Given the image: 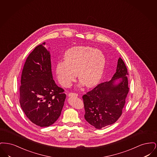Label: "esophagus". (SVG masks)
Instances as JSON below:
<instances>
[{
    "mask_svg": "<svg viewBox=\"0 0 157 157\" xmlns=\"http://www.w3.org/2000/svg\"><path fill=\"white\" fill-rule=\"evenodd\" d=\"M68 97H78V95L77 94H75V93H69V94H68Z\"/></svg>",
    "mask_w": 157,
    "mask_h": 157,
    "instance_id": "1",
    "label": "esophagus"
}]
</instances>
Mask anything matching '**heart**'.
<instances>
[{
  "instance_id": "1",
  "label": "heart",
  "mask_w": 157,
  "mask_h": 157,
  "mask_svg": "<svg viewBox=\"0 0 157 157\" xmlns=\"http://www.w3.org/2000/svg\"><path fill=\"white\" fill-rule=\"evenodd\" d=\"M65 60L57 63L55 72L60 84L68 86L75 80L76 72L78 79L86 87L96 85L101 80L106 65L103 52L90 46H75L67 50Z\"/></svg>"
}]
</instances>
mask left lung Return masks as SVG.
Returning a JSON list of instances; mask_svg holds the SVG:
<instances>
[{
  "label": "left lung",
  "mask_w": 157,
  "mask_h": 157,
  "mask_svg": "<svg viewBox=\"0 0 157 157\" xmlns=\"http://www.w3.org/2000/svg\"><path fill=\"white\" fill-rule=\"evenodd\" d=\"M126 65L121 58L109 81L99 84L82 98L85 119L97 129L113 124L119 119L129 91Z\"/></svg>",
  "instance_id": "8db88e82"
}]
</instances>
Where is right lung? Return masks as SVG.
I'll list each match as a JSON object with an SVG mask.
<instances>
[{
    "instance_id": "right-lung-1",
    "label": "right lung",
    "mask_w": 157,
    "mask_h": 157,
    "mask_svg": "<svg viewBox=\"0 0 157 157\" xmlns=\"http://www.w3.org/2000/svg\"><path fill=\"white\" fill-rule=\"evenodd\" d=\"M45 43L38 45L25 63L20 86V104L32 122L49 127L59 118L66 95L53 79L51 54Z\"/></svg>"
}]
</instances>
